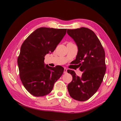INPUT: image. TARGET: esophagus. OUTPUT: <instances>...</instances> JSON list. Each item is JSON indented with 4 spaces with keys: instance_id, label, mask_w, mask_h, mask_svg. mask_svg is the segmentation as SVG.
Segmentation results:
<instances>
[{
    "instance_id": "34e87169",
    "label": "esophagus",
    "mask_w": 121,
    "mask_h": 121,
    "mask_svg": "<svg viewBox=\"0 0 121 121\" xmlns=\"http://www.w3.org/2000/svg\"><path fill=\"white\" fill-rule=\"evenodd\" d=\"M67 69L65 68L64 69V73H65H65H67Z\"/></svg>"
}]
</instances>
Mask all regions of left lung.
<instances>
[{
    "instance_id": "left-lung-1",
    "label": "left lung",
    "mask_w": 121,
    "mask_h": 121,
    "mask_svg": "<svg viewBox=\"0 0 121 121\" xmlns=\"http://www.w3.org/2000/svg\"><path fill=\"white\" fill-rule=\"evenodd\" d=\"M67 33L78 48L74 64L83 72L79 77L74 71L68 69L73 79L68 84V90L73 99L86 101L96 92L103 81L106 71L104 50L97 36L88 28L68 29Z\"/></svg>"
}]
</instances>
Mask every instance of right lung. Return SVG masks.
Here are the masks:
<instances>
[{
	"label": "right lung",
	"mask_w": 121,
	"mask_h": 121,
	"mask_svg": "<svg viewBox=\"0 0 121 121\" xmlns=\"http://www.w3.org/2000/svg\"><path fill=\"white\" fill-rule=\"evenodd\" d=\"M66 32L67 29L40 28L22 45L17 58L20 77L25 88L33 95L40 97L49 94L63 75V67H45L44 60L46 54L56 48Z\"/></svg>",
	"instance_id": "add662e5"
}]
</instances>
